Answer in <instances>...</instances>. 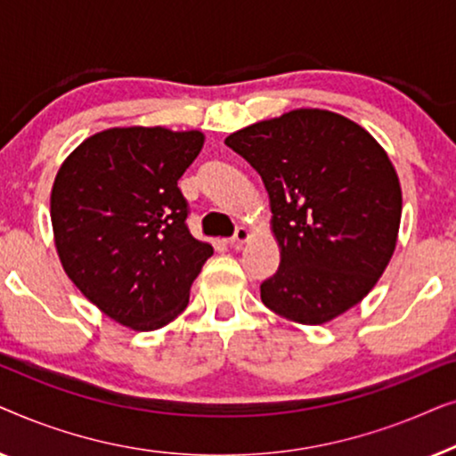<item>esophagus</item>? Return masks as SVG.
Instances as JSON below:
<instances>
[{
    "mask_svg": "<svg viewBox=\"0 0 456 456\" xmlns=\"http://www.w3.org/2000/svg\"><path fill=\"white\" fill-rule=\"evenodd\" d=\"M247 240H248V230L245 226H239L226 242L228 245H242V242H247Z\"/></svg>",
    "mask_w": 456,
    "mask_h": 456,
    "instance_id": "34e87169",
    "label": "esophagus"
}]
</instances>
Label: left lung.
<instances>
[{
	"mask_svg": "<svg viewBox=\"0 0 456 456\" xmlns=\"http://www.w3.org/2000/svg\"><path fill=\"white\" fill-rule=\"evenodd\" d=\"M226 145L264 180L280 267L261 301L317 326L354 307L395 253L403 195L388 155L348 118L295 110L236 130Z\"/></svg>",
	"mask_w": 456,
	"mask_h": 456,
	"instance_id": "1",
	"label": "left lung"
}]
</instances>
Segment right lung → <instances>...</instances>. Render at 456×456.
<instances>
[{
	"label": "right lung",
	"instance_id": "1",
	"mask_svg": "<svg viewBox=\"0 0 456 456\" xmlns=\"http://www.w3.org/2000/svg\"><path fill=\"white\" fill-rule=\"evenodd\" d=\"M203 147L199 130L110 128L74 149L52 191L55 247L68 278L105 315L158 330L189 305L214 255L189 232L178 180Z\"/></svg>",
	"mask_w": 456,
	"mask_h": 456
}]
</instances>
